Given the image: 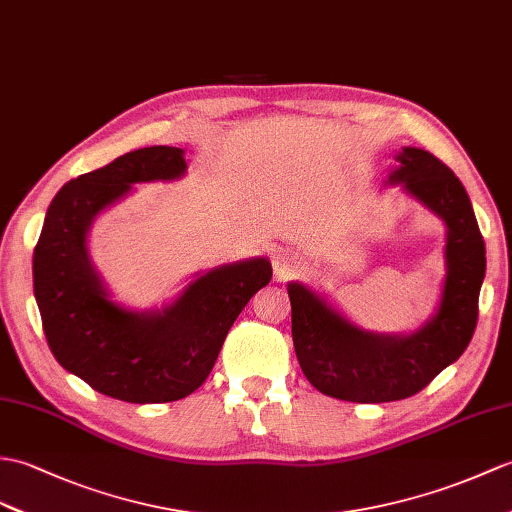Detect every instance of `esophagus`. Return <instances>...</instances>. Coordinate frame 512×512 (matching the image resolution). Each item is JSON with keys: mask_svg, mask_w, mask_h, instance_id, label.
Segmentation results:
<instances>
[{"mask_svg": "<svg viewBox=\"0 0 512 512\" xmlns=\"http://www.w3.org/2000/svg\"><path fill=\"white\" fill-rule=\"evenodd\" d=\"M301 264V257L299 253L290 251V248H279L272 255V268H275V279L277 281H285L290 279L296 270H299Z\"/></svg>", "mask_w": 512, "mask_h": 512, "instance_id": "obj_1", "label": "esophagus"}]
</instances>
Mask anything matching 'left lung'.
Listing matches in <instances>:
<instances>
[{"label": "left lung", "instance_id": "obj_1", "mask_svg": "<svg viewBox=\"0 0 512 512\" xmlns=\"http://www.w3.org/2000/svg\"><path fill=\"white\" fill-rule=\"evenodd\" d=\"M395 159L384 183L445 224V277L432 316L406 334H382L353 323L310 283H288L296 358L316 390L342 401L417 395L465 353L478 323L486 251L467 189L427 150L403 146Z\"/></svg>", "mask_w": 512, "mask_h": 512}]
</instances>
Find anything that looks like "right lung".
Here are the masks:
<instances>
[{
    "label": "right lung",
    "mask_w": 512,
    "mask_h": 512,
    "mask_svg": "<svg viewBox=\"0 0 512 512\" xmlns=\"http://www.w3.org/2000/svg\"><path fill=\"white\" fill-rule=\"evenodd\" d=\"M183 148L126 152L61 187L47 207L32 277L47 344L65 371L128 403L176 401L209 377L231 325L272 277L268 257L192 275L172 301L137 310L115 299L89 248L93 222L137 183L178 181Z\"/></svg>",
    "instance_id": "obj_1"
}]
</instances>
